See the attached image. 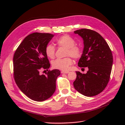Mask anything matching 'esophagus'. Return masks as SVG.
<instances>
[{"mask_svg":"<svg viewBox=\"0 0 125 125\" xmlns=\"http://www.w3.org/2000/svg\"><path fill=\"white\" fill-rule=\"evenodd\" d=\"M69 72L68 71H62L61 73H68Z\"/></svg>","mask_w":125,"mask_h":125,"instance_id":"esophagus-1","label":"esophagus"}]
</instances>
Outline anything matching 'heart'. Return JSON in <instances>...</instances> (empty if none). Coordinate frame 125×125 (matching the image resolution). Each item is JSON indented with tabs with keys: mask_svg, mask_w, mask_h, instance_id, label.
<instances>
[{
	"mask_svg": "<svg viewBox=\"0 0 125 125\" xmlns=\"http://www.w3.org/2000/svg\"><path fill=\"white\" fill-rule=\"evenodd\" d=\"M56 43L59 46L66 48L65 56L67 57L63 58H57L52 61V67L62 71L68 70L70 66L73 63V60L69 56L74 59L80 58L82 55L81 49L75 45V42L73 39L67 35L59 37L57 39ZM45 52L49 58L53 59L55 56V47L52 44H48L45 47Z\"/></svg>",
	"mask_w": 125,
	"mask_h": 125,
	"instance_id": "heart-1",
	"label": "heart"
}]
</instances>
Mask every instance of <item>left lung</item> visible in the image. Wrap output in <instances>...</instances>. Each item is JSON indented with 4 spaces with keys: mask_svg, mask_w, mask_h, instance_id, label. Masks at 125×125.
I'll use <instances>...</instances> for the list:
<instances>
[{
    "mask_svg": "<svg viewBox=\"0 0 125 125\" xmlns=\"http://www.w3.org/2000/svg\"><path fill=\"white\" fill-rule=\"evenodd\" d=\"M74 33L82 37L84 43L78 66L89 69L85 74L76 71L74 88L84 96L96 95L105 89L110 78L113 62L112 51L103 37L93 30L82 29Z\"/></svg>",
    "mask_w": 125,
    "mask_h": 125,
    "instance_id": "1",
    "label": "left lung"
}]
</instances>
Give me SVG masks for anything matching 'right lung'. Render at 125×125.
<instances>
[{
	"instance_id": "right-lung-1",
	"label": "right lung",
	"mask_w": 125,
	"mask_h": 125,
	"mask_svg": "<svg viewBox=\"0 0 125 125\" xmlns=\"http://www.w3.org/2000/svg\"><path fill=\"white\" fill-rule=\"evenodd\" d=\"M50 33H33L26 36L15 52L13 76L21 91L32 100L42 102L49 99L56 90V81L60 74L58 69L49 70L51 64L45 52V47L54 37Z\"/></svg>"
}]
</instances>
